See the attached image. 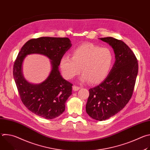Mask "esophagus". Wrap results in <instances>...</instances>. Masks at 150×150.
Segmentation results:
<instances>
[{
    "instance_id": "esophagus-1",
    "label": "esophagus",
    "mask_w": 150,
    "mask_h": 150,
    "mask_svg": "<svg viewBox=\"0 0 150 150\" xmlns=\"http://www.w3.org/2000/svg\"><path fill=\"white\" fill-rule=\"evenodd\" d=\"M72 88H73V90L74 91H78V90H79L80 89V87H78V86H76V85H74Z\"/></svg>"
}]
</instances>
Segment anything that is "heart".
<instances>
[{"instance_id":"b5f03b06","label":"heart","mask_w":150,"mask_h":150,"mask_svg":"<svg viewBox=\"0 0 150 150\" xmlns=\"http://www.w3.org/2000/svg\"><path fill=\"white\" fill-rule=\"evenodd\" d=\"M113 61V54L109 49L85 42L72 50V57H62L60 69L68 79H72L81 71L82 81L98 83L108 76Z\"/></svg>"}]
</instances>
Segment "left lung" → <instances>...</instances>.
Listing matches in <instances>:
<instances>
[{
  "label": "left lung",
  "instance_id": "1",
  "mask_svg": "<svg viewBox=\"0 0 150 150\" xmlns=\"http://www.w3.org/2000/svg\"><path fill=\"white\" fill-rule=\"evenodd\" d=\"M112 47L114 65L104 81L89 90L86 112L93 119L102 121L123 109L132 97L138 72L137 59L123 41L113 37L100 38Z\"/></svg>",
  "mask_w": 150,
  "mask_h": 150
}]
</instances>
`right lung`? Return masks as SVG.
Wrapping results in <instances>:
<instances>
[{
    "label": "right lung",
    "mask_w": 150,
    "mask_h": 150,
    "mask_svg": "<svg viewBox=\"0 0 150 150\" xmlns=\"http://www.w3.org/2000/svg\"><path fill=\"white\" fill-rule=\"evenodd\" d=\"M71 46L67 37H43L28 40L19 52L13 65L14 80L21 101L36 115L52 119L65 111V103L72 94L73 84L62 78L58 69L62 57ZM33 53L45 55L51 60V74L39 84L28 83L22 72L24 58Z\"/></svg>",
    "instance_id": "right-lung-1"
}]
</instances>
